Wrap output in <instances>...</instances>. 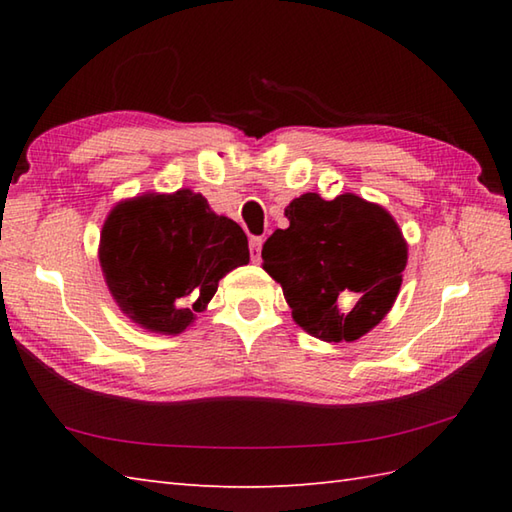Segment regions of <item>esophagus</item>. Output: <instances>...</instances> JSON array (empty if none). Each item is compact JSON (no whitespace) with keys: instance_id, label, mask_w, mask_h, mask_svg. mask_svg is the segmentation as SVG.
Listing matches in <instances>:
<instances>
[{"instance_id":"obj_1","label":"esophagus","mask_w":512,"mask_h":512,"mask_svg":"<svg viewBox=\"0 0 512 512\" xmlns=\"http://www.w3.org/2000/svg\"><path fill=\"white\" fill-rule=\"evenodd\" d=\"M262 244H264L262 237L250 239V257H253V262H259V257H262Z\"/></svg>"}]
</instances>
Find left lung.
<instances>
[{
    "instance_id": "left-lung-1",
    "label": "left lung",
    "mask_w": 512,
    "mask_h": 512,
    "mask_svg": "<svg viewBox=\"0 0 512 512\" xmlns=\"http://www.w3.org/2000/svg\"><path fill=\"white\" fill-rule=\"evenodd\" d=\"M266 239L264 270L284 290L292 319L325 343H352L387 317L407 266V239L385 206L343 193H303Z\"/></svg>"
}]
</instances>
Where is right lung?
Segmentation results:
<instances>
[{
  "label": "right lung",
  "instance_id": "add662e5",
  "mask_svg": "<svg viewBox=\"0 0 512 512\" xmlns=\"http://www.w3.org/2000/svg\"><path fill=\"white\" fill-rule=\"evenodd\" d=\"M250 259L237 222L202 193L147 191L107 213L99 262L116 306L147 332L182 334L213 299L220 279Z\"/></svg>",
  "mask_w": 512,
  "mask_h": 512
}]
</instances>
